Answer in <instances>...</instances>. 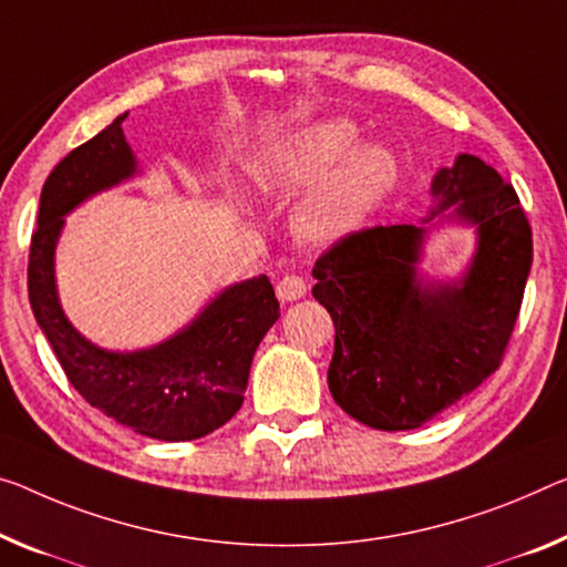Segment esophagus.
<instances>
[{
  "instance_id": "obj_1",
  "label": "esophagus",
  "mask_w": 567,
  "mask_h": 567,
  "mask_svg": "<svg viewBox=\"0 0 567 567\" xmlns=\"http://www.w3.org/2000/svg\"><path fill=\"white\" fill-rule=\"evenodd\" d=\"M307 293V281L301 276H284L281 281L276 284V296L281 301H299Z\"/></svg>"
}]
</instances>
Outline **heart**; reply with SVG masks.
Returning a JSON list of instances; mask_svg holds the SVG:
<instances>
[{
  "label": "heart",
  "mask_w": 567,
  "mask_h": 567,
  "mask_svg": "<svg viewBox=\"0 0 567 567\" xmlns=\"http://www.w3.org/2000/svg\"><path fill=\"white\" fill-rule=\"evenodd\" d=\"M258 185L274 195L313 187L296 215L311 243H339L362 228L395 193L400 162L393 150L362 142L344 116L321 118L284 136L256 162Z\"/></svg>",
  "instance_id": "b5f03b06"
}]
</instances>
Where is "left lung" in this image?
<instances>
[{
	"mask_svg": "<svg viewBox=\"0 0 567 567\" xmlns=\"http://www.w3.org/2000/svg\"><path fill=\"white\" fill-rule=\"evenodd\" d=\"M421 225L352 233L313 266V299L334 321L327 382L347 415L378 431L421 429L499 368L533 266V230L499 172L458 154L431 182ZM443 221L477 233L465 274L416 271L422 243Z\"/></svg>",
	"mask_w": 567,
	"mask_h": 567,
	"instance_id": "8db88e82",
	"label": "left lung"
}]
</instances>
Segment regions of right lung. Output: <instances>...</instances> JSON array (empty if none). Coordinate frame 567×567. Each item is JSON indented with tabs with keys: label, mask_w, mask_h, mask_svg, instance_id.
I'll return each mask as SVG.
<instances>
[{
	"label": "right lung",
	"mask_w": 567,
	"mask_h": 567,
	"mask_svg": "<svg viewBox=\"0 0 567 567\" xmlns=\"http://www.w3.org/2000/svg\"><path fill=\"white\" fill-rule=\"evenodd\" d=\"M126 116L50 172L30 246V307L71 385L93 408L150 439L195 441L240 411L250 362L281 311L268 276H256L223 289L179 332L144 350H103L71 324L60 307L55 248L65 215L142 172L121 128Z\"/></svg>",
	"instance_id": "add662e5"
}]
</instances>
